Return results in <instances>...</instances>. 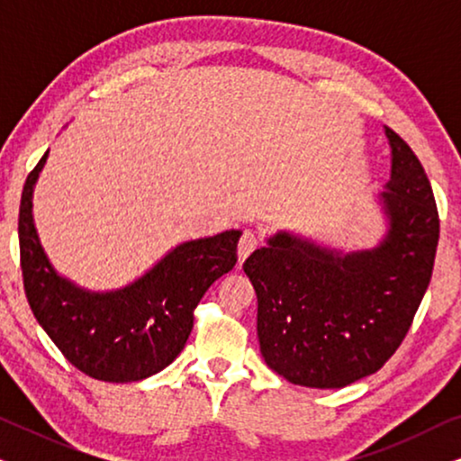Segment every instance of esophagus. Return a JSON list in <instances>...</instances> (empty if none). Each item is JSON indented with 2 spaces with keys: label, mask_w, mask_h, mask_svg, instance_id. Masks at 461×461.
Listing matches in <instances>:
<instances>
[{
  "label": "esophagus",
  "mask_w": 461,
  "mask_h": 461,
  "mask_svg": "<svg viewBox=\"0 0 461 461\" xmlns=\"http://www.w3.org/2000/svg\"><path fill=\"white\" fill-rule=\"evenodd\" d=\"M258 245H260V237L254 230H245L241 239H239V260H245Z\"/></svg>",
  "instance_id": "34e87169"
}]
</instances>
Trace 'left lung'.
Returning <instances> with one entry per match:
<instances>
[{
  "label": "left lung",
  "mask_w": 461,
  "mask_h": 461,
  "mask_svg": "<svg viewBox=\"0 0 461 461\" xmlns=\"http://www.w3.org/2000/svg\"><path fill=\"white\" fill-rule=\"evenodd\" d=\"M393 174L382 193L388 232L357 254L276 235L243 262L258 295L267 365L308 388H344L394 355L430 283L438 212L411 147L386 128Z\"/></svg>",
  "instance_id": "8db88e82"
}]
</instances>
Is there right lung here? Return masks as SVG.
I'll use <instances>...</instances> for the list:
<instances>
[{
	"label": "right lung",
	"instance_id": "1",
	"mask_svg": "<svg viewBox=\"0 0 461 461\" xmlns=\"http://www.w3.org/2000/svg\"><path fill=\"white\" fill-rule=\"evenodd\" d=\"M48 153L24 182L18 212L23 285L35 319L71 365L103 382H138L167 367L191 336L194 308L237 264L241 232L186 241L131 285L86 292L50 267L37 239L31 194Z\"/></svg>",
	"mask_w": 461,
	"mask_h": 461
}]
</instances>
